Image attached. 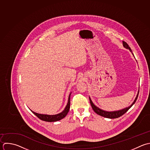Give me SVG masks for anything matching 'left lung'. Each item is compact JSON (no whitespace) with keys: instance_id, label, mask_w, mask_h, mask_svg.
<instances>
[{"instance_id":"left-lung-1","label":"left lung","mask_w":150,"mask_h":150,"mask_svg":"<svg viewBox=\"0 0 150 150\" xmlns=\"http://www.w3.org/2000/svg\"><path fill=\"white\" fill-rule=\"evenodd\" d=\"M123 47L128 50H129L132 52V51L130 48V47H129V45L127 44V42H126L125 41H123ZM133 54V53H132ZM139 91L138 92V93L137 95V96L134 100V101L133 102V103L129 107L127 108H126L125 109H123L122 110H117V111H113V112H108V111H105L103 110H102L100 109V108H98L96 106H95L93 103L92 102L91 98L89 97V100H90V103H91V106L93 109V110H94V112L97 113L98 115L101 116H103V117H106V118H109V119H116V118H118L120 116H122V115H123L126 112H127L129 109L135 103L136 101L137 100V99L138 98V96H139Z\"/></svg>"}]
</instances>
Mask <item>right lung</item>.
Wrapping results in <instances>:
<instances>
[{
    "mask_svg": "<svg viewBox=\"0 0 150 150\" xmlns=\"http://www.w3.org/2000/svg\"><path fill=\"white\" fill-rule=\"evenodd\" d=\"M71 93L69 95L68 98V103L65 108V109L61 112L60 113H58L57 115H42V114H39L37 113H35L32 110H31L37 117H38L41 120L45 121V122H57L58 120H60L64 118L68 114L69 108H70V96H71Z\"/></svg>",
    "mask_w": 150,
    "mask_h": 150,
    "instance_id": "1",
    "label": "right lung"
}]
</instances>
